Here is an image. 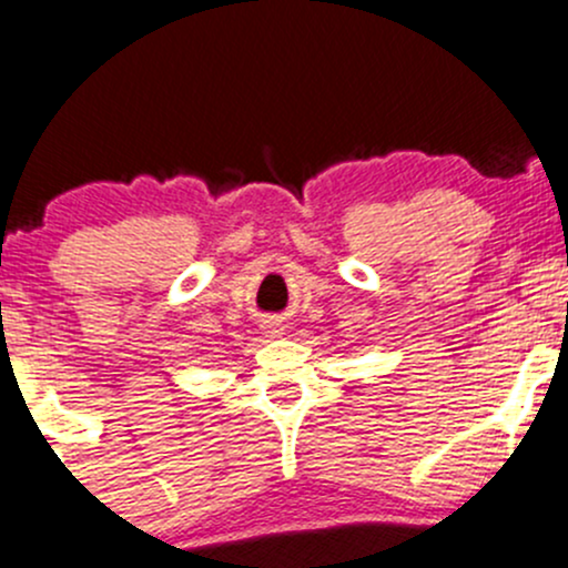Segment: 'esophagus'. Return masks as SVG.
<instances>
[{"instance_id": "obj_1", "label": "esophagus", "mask_w": 568, "mask_h": 568, "mask_svg": "<svg viewBox=\"0 0 568 568\" xmlns=\"http://www.w3.org/2000/svg\"><path fill=\"white\" fill-rule=\"evenodd\" d=\"M266 329L272 332V335H280V332H283V329H280V324H272V326H266Z\"/></svg>"}]
</instances>
